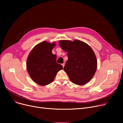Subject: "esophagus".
<instances>
[{
    "mask_svg": "<svg viewBox=\"0 0 123 123\" xmlns=\"http://www.w3.org/2000/svg\"><path fill=\"white\" fill-rule=\"evenodd\" d=\"M62 66H63V67L64 68V66H65V64L64 63H63V64H62Z\"/></svg>",
    "mask_w": 123,
    "mask_h": 123,
    "instance_id": "obj_1",
    "label": "esophagus"
}]
</instances>
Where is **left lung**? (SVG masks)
I'll return each instance as SVG.
<instances>
[{"label":"left lung","mask_w":123,"mask_h":123,"mask_svg":"<svg viewBox=\"0 0 123 123\" xmlns=\"http://www.w3.org/2000/svg\"><path fill=\"white\" fill-rule=\"evenodd\" d=\"M60 47L68 52V60L64 70L72 83L83 85L94 76L97 68V61L92 49L86 43L75 40H60Z\"/></svg>","instance_id":"8db88e82"}]
</instances>
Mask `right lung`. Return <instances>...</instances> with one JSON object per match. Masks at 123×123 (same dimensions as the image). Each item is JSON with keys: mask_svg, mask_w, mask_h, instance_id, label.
<instances>
[{"mask_svg": "<svg viewBox=\"0 0 123 123\" xmlns=\"http://www.w3.org/2000/svg\"><path fill=\"white\" fill-rule=\"evenodd\" d=\"M56 45L43 41L38 44L29 53L26 63L27 70L32 79L38 85L45 86L52 82L59 71L63 69L56 62V56L52 50Z\"/></svg>", "mask_w": 123, "mask_h": 123, "instance_id": "obj_1", "label": "right lung"}]
</instances>
